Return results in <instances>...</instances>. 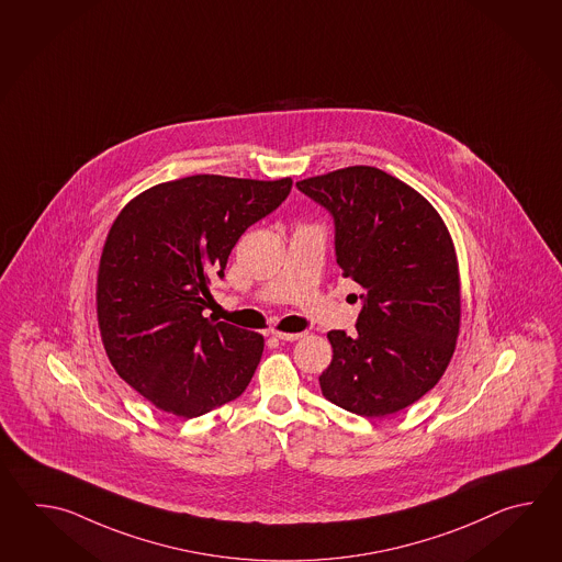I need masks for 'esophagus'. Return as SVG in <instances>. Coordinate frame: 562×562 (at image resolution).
<instances>
[{
    "instance_id": "obj_1",
    "label": "esophagus",
    "mask_w": 562,
    "mask_h": 562,
    "mask_svg": "<svg viewBox=\"0 0 562 562\" xmlns=\"http://www.w3.org/2000/svg\"><path fill=\"white\" fill-rule=\"evenodd\" d=\"M277 339H281V341H297L305 334H283V331H273Z\"/></svg>"
}]
</instances>
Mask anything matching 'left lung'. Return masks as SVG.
I'll return each instance as SVG.
<instances>
[{
    "instance_id": "left-lung-1",
    "label": "left lung",
    "mask_w": 562,
    "mask_h": 562,
    "mask_svg": "<svg viewBox=\"0 0 562 562\" xmlns=\"http://www.w3.org/2000/svg\"><path fill=\"white\" fill-rule=\"evenodd\" d=\"M297 189L334 216L337 265L361 286L358 335L327 334L334 359L319 375L323 395L366 418L412 406L440 382L460 329L448 228L419 192L380 168H341Z\"/></svg>"
}]
</instances>
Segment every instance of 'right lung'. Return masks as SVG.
Returning a JSON list of instances; mask_svg holds the SVG:
<instances>
[{"instance_id":"right-lung-1","label":"right lung","mask_w":562,"mask_h":562,"mask_svg":"<svg viewBox=\"0 0 562 562\" xmlns=\"http://www.w3.org/2000/svg\"><path fill=\"white\" fill-rule=\"evenodd\" d=\"M291 184L194 175L144 191L114 221L98 269V325L114 370L153 406L196 418L247 390L263 335L203 311L240 235Z\"/></svg>"}]
</instances>
